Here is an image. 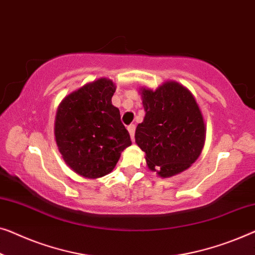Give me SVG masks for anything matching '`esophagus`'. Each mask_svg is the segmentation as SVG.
<instances>
[{
	"instance_id": "esophagus-1",
	"label": "esophagus",
	"mask_w": 255,
	"mask_h": 255,
	"mask_svg": "<svg viewBox=\"0 0 255 255\" xmlns=\"http://www.w3.org/2000/svg\"><path fill=\"white\" fill-rule=\"evenodd\" d=\"M128 133H130V136H131L132 141H133V140H134V133H135V125H134V124L128 125Z\"/></svg>"
}]
</instances>
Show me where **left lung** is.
I'll use <instances>...</instances> for the list:
<instances>
[{
	"label": "left lung",
	"mask_w": 255,
	"mask_h": 255,
	"mask_svg": "<svg viewBox=\"0 0 255 255\" xmlns=\"http://www.w3.org/2000/svg\"><path fill=\"white\" fill-rule=\"evenodd\" d=\"M145 119L135 128V143L146 154L149 170L162 178L182 172L204 148L206 125L189 88L168 80L156 90L141 87Z\"/></svg>",
	"instance_id": "obj_1"
}]
</instances>
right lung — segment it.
<instances>
[{
  "label": "right lung",
  "instance_id": "right-lung-1",
  "mask_svg": "<svg viewBox=\"0 0 255 255\" xmlns=\"http://www.w3.org/2000/svg\"><path fill=\"white\" fill-rule=\"evenodd\" d=\"M116 85L108 78L85 84L62 100L55 117V140L65 164L85 178L113 171L121 153L131 145L113 106Z\"/></svg>",
  "mask_w": 255,
  "mask_h": 255
}]
</instances>
